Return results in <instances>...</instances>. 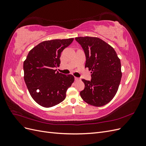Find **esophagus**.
Instances as JSON below:
<instances>
[{
  "mask_svg": "<svg viewBox=\"0 0 146 146\" xmlns=\"http://www.w3.org/2000/svg\"><path fill=\"white\" fill-rule=\"evenodd\" d=\"M75 80H76V81L80 80V78H78V77H75Z\"/></svg>",
  "mask_w": 146,
  "mask_h": 146,
  "instance_id": "obj_1",
  "label": "esophagus"
}]
</instances>
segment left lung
Segmentation results:
<instances>
[{"instance_id":"left-lung-1","label":"left lung","mask_w":146,"mask_h":146,"mask_svg":"<svg viewBox=\"0 0 146 146\" xmlns=\"http://www.w3.org/2000/svg\"><path fill=\"white\" fill-rule=\"evenodd\" d=\"M86 56L85 68L91 70L90 81L82 79L85 88L80 92L82 99L95 107L111 101L120 84L122 72L120 59L114 48L97 37H77Z\"/></svg>"}]
</instances>
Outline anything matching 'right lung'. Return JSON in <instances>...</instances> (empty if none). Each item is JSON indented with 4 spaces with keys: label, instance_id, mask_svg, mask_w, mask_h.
I'll return each mask as SVG.
<instances>
[{
    "label": "right lung",
    "instance_id": "right-lung-1",
    "mask_svg": "<svg viewBox=\"0 0 146 146\" xmlns=\"http://www.w3.org/2000/svg\"><path fill=\"white\" fill-rule=\"evenodd\" d=\"M74 38L42 41L34 47L24 61V80L33 100L49 108L63 102L66 91L74 81L72 75L56 71L61 53Z\"/></svg>",
    "mask_w": 146,
    "mask_h": 146
}]
</instances>
